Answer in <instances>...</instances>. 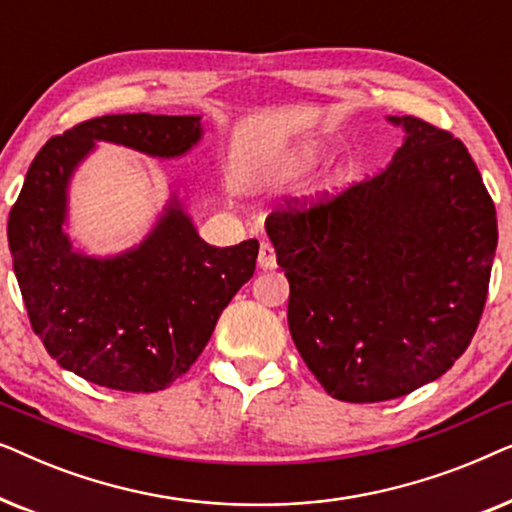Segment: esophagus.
Instances as JSON below:
<instances>
[{
	"label": "esophagus",
	"instance_id": "obj_1",
	"mask_svg": "<svg viewBox=\"0 0 512 512\" xmlns=\"http://www.w3.org/2000/svg\"><path fill=\"white\" fill-rule=\"evenodd\" d=\"M258 268H261V270H275L277 268L275 249H272V244H268V242H263L261 249H258Z\"/></svg>",
	"mask_w": 512,
	"mask_h": 512
}]
</instances>
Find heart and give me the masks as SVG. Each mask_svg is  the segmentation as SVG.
<instances>
[{
  "mask_svg": "<svg viewBox=\"0 0 512 512\" xmlns=\"http://www.w3.org/2000/svg\"><path fill=\"white\" fill-rule=\"evenodd\" d=\"M270 174H272V177H279V167H275V170H272Z\"/></svg>",
  "mask_w": 512,
  "mask_h": 512,
  "instance_id": "heart-1",
  "label": "heart"
}]
</instances>
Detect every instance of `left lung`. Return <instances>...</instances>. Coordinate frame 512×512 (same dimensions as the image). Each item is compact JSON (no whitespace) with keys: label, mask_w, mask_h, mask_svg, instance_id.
Here are the masks:
<instances>
[{"label":"left lung","mask_w":512,"mask_h":512,"mask_svg":"<svg viewBox=\"0 0 512 512\" xmlns=\"http://www.w3.org/2000/svg\"><path fill=\"white\" fill-rule=\"evenodd\" d=\"M373 179L265 219L289 279V331L328 394L380 403L438 380L485 310L496 209L471 153L415 116Z\"/></svg>","instance_id":"obj_1"}]
</instances>
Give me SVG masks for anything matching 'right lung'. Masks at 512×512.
Here are the masks:
<instances>
[{"label": "right lung", "instance_id": "1", "mask_svg": "<svg viewBox=\"0 0 512 512\" xmlns=\"http://www.w3.org/2000/svg\"><path fill=\"white\" fill-rule=\"evenodd\" d=\"M200 116L116 114L48 139L9 214L13 272L32 331L83 380L151 394L186 373L216 321L256 270L258 242L212 247L174 195L139 247L114 258L76 254L62 223L67 184L95 142L177 158L198 144Z\"/></svg>", "mask_w": 512, "mask_h": 512}]
</instances>
